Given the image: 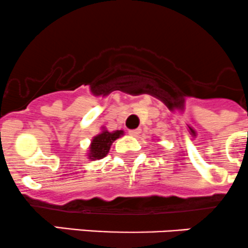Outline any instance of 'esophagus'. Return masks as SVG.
Wrapping results in <instances>:
<instances>
[{
  "label": "esophagus",
  "mask_w": 248,
  "mask_h": 248,
  "mask_svg": "<svg viewBox=\"0 0 248 248\" xmlns=\"http://www.w3.org/2000/svg\"><path fill=\"white\" fill-rule=\"evenodd\" d=\"M129 134L131 136H137L140 134V129H134V130H129Z\"/></svg>",
  "instance_id": "esophagus-1"
}]
</instances>
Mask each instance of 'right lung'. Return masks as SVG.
<instances>
[{
  "instance_id": "1",
  "label": "right lung",
  "mask_w": 248,
  "mask_h": 248,
  "mask_svg": "<svg viewBox=\"0 0 248 248\" xmlns=\"http://www.w3.org/2000/svg\"><path fill=\"white\" fill-rule=\"evenodd\" d=\"M121 135H123L122 130H117L114 132H108L107 130H104L100 135L95 136L93 139L92 146H90V153L89 158L92 160H96V159H102L107 155L111 144L113 141H116Z\"/></svg>"
}]
</instances>
